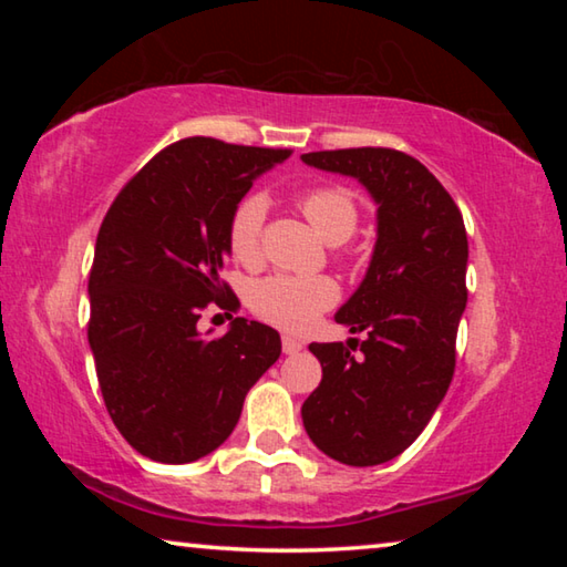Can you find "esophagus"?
<instances>
[{"instance_id":"esophagus-1","label":"esophagus","mask_w":567,"mask_h":567,"mask_svg":"<svg viewBox=\"0 0 567 567\" xmlns=\"http://www.w3.org/2000/svg\"><path fill=\"white\" fill-rule=\"evenodd\" d=\"M302 348H305L302 340L290 338V334H282V352H285V354H297Z\"/></svg>"}]
</instances>
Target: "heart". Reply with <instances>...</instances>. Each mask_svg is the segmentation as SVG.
I'll return each instance as SVG.
<instances>
[{
    "label": "heart",
    "mask_w": 567,
    "mask_h": 567,
    "mask_svg": "<svg viewBox=\"0 0 567 567\" xmlns=\"http://www.w3.org/2000/svg\"><path fill=\"white\" fill-rule=\"evenodd\" d=\"M300 213L310 219L322 239L340 245L354 235L360 225L358 197L342 185H320L305 189L295 199ZM267 217V203L262 195H247L235 207L227 225L229 255L243 265H255L262 255V227ZM340 290L330 277H290L272 275L249 285L247 302L255 315L275 328L302 332L338 305Z\"/></svg>",
    "instance_id": "b5f03b06"
}]
</instances>
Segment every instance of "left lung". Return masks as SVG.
I'll use <instances>...</instances> for the list:
<instances>
[{
  "mask_svg": "<svg viewBox=\"0 0 567 567\" xmlns=\"http://www.w3.org/2000/svg\"><path fill=\"white\" fill-rule=\"evenodd\" d=\"M302 159L358 177L378 203L368 275L334 315L368 340L310 344L322 380L305 400L302 422L338 463L380 465L415 443L453 380L467 302L465 223L433 172L400 150H324Z\"/></svg>",
  "mask_w": 567,
  "mask_h": 567,
  "instance_id": "obj_1",
  "label": "left lung"
}]
</instances>
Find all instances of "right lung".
I'll list each match as a JSON object with an SVG mask.
<instances>
[{"label": "right lung", "mask_w": 567, "mask_h": 567, "mask_svg": "<svg viewBox=\"0 0 567 567\" xmlns=\"http://www.w3.org/2000/svg\"><path fill=\"white\" fill-rule=\"evenodd\" d=\"M290 155L179 140L120 189L102 219L87 338L112 422L150 460L182 465L223 445L249 388L280 358V334L262 322L235 318L217 338L197 322L209 305L237 312L219 277L229 217L252 179Z\"/></svg>", "instance_id": "add662e5"}]
</instances>
